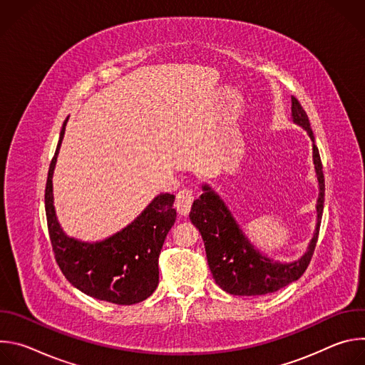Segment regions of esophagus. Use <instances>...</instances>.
<instances>
[{"label": "esophagus", "instance_id": "obj_1", "mask_svg": "<svg viewBox=\"0 0 365 365\" xmlns=\"http://www.w3.org/2000/svg\"><path fill=\"white\" fill-rule=\"evenodd\" d=\"M193 193L190 189H183L176 196V210L179 215H186L190 211V206L193 203Z\"/></svg>", "mask_w": 365, "mask_h": 365}]
</instances>
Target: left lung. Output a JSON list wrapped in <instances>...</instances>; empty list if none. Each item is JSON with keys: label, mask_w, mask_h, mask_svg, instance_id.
I'll return each instance as SVG.
<instances>
[{"label": "left lung", "mask_w": 365, "mask_h": 365, "mask_svg": "<svg viewBox=\"0 0 365 365\" xmlns=\"http://www.w3.org/2000/svg\"><path fill=\"white\" fill-rule=\"evenodd\" d=\"M292 123L306 131L312 141V159L318 180L317 225L306 251L293 262H280L263 252L244 232L227 202L207 183H202V195L193 200L189 218L199 230L207 264L215 283L234 296H262L274 293L296 282L307 269L318 241L324 202L325 179L319 150L309 118L296 98H292Z\"/></svg>", "instance_id": "left-lung-1"}]
</instances>
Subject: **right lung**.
I'll use <instances>...</instances> for the list:
<instances>
[{"instance_id": "1", "label": "right lung", "mask_w": 365, "mask_h": 365, "mask_svg": "<svg viewBox=\"0 0 365 365\" xmlns=\"http://www.w3.org/2000/svg\"><path fill=\"white\" fill-rule=\"evenodd\" d=\"M69 117L51 159L44 205L48 235L65 277L82 293L115 304L145 300L159 286V254L176 221L175 195L159 193L127 227L99 241H82L62 228L53 196V173Z\"/></svg>"}]
</instances>
